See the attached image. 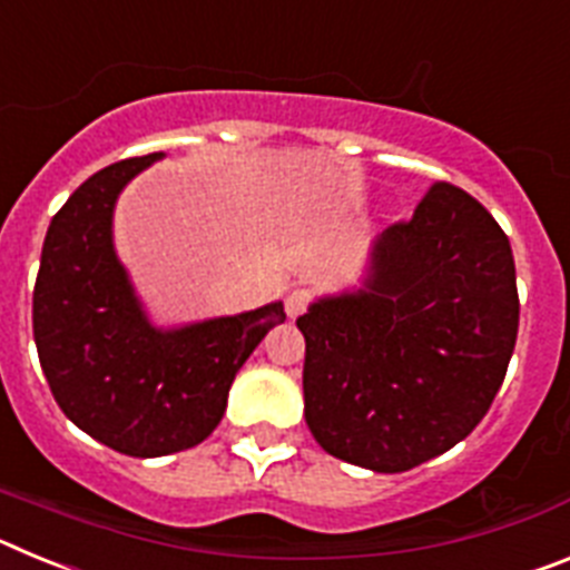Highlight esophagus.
<instances>
[{
    "instance_id": "1",
    "label": "esophagus",
    "mask_w": 570,
    "mask_h": 570,
    "mask_svg": "<svg viewBox=\"0 0 570 570\" xmlns=\"http://www.w3.org/2000/svg\"><path fill=\"white\" fill-rule=\"evenodd\" d=\"M311 302H314V294L308 288H294L288 299H285V311H288L291 320H296V316H302L311 308Z\"/></svg>"
}]
</instances>
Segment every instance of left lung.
Wrapping results in <instances>:
<instances>
[{
    "mask_svg": "<svg viewBox=\"0 0 570 570\" xmlns=\"http://www.w3.org/2000/svg\"><path fill=\"white\" fill-rule=\"evenodd\" d=\"M360 294L311 305L305 422L331 456L400 473L488 414L520 328L511 242L471 194L434 183L387 225Z\"/></svg>",
    "mask_w": 570,
    "mask_h": 570,
    "instance_id": "8db88e82",
    "label": "left lung"
}]
</instances>
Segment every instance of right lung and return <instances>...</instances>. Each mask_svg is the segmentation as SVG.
<instances>
[{
  "mask_svg": "<svg viewBox=\"0 0 570 570\" xmlns=\"http://www.w3.org/2000/svg\"><path fill=\"white\" fill-rule=\"evenodd\" d=\"M163 154L122 159L85 179L50 219L33 285V340L50 394L85 434L128 456H165L214 434L236 371L282 302L239 316L156 331L110 242L130 176Z\"/></svg>",
  "mask_w": 570,
  "mask_h": 570,
  "instance_id": "right-lung-1",
  "label": "right lung"
}]
</instances>
